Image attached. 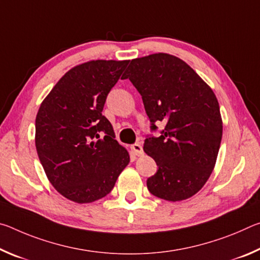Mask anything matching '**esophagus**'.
Here are the masks:
<instances>
[{"label": "esophagus", "instance_id": "1", "mask_svg": "<svg viewBox=\"0 0 260 260\" xmlns=\"http://www.w3.org/2000/svg\"><path fill=\"white\" fill-rule=\"evenodd\" d=\"M132 151H133L136 156H142L143 155V148L140 143H134L131 146Z\"/></svg>", "mask_w": 260, "mask_h": 260}]
</instances>
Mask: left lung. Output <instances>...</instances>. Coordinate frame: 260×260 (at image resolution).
<instances>
[{"label": "left lung", "mask_w": 260, "mask_h": 260, "mask_svg": "<svg viewBox=\"0 0 260 260\" xmlns=\"http://www.w3.org/2000/svg\"><path fill=\"white\" fill-rule=\"evenodd\" d=\"M122 79L142 96L151 131L165 124L158 138L144 140V152L158 166L148 190L171 202L193 196L212 173L222 138L212 89L182 59L162 52L131 60Z\"/></svg>", "instance_id": "left-lung-1"}]
</instances>
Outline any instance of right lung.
I'll use <instances>...</instances> for the list:
<instances>
[{
    "instance_id": "1",
    "label": "right lung",
    "mask_w": 260,
    "mask_h": 260,
    "mask_svg": "<svg viewBox=\"0 0 260 260\" xmlns=\"http://www.w3.org/2000/svg\"><path fill=\"white\" fill-rule=\"evenodd\" d=\"M128 60H90L64 74L35 119V146L50 183L76 203L112 190L129 155L102 111Z\"/></svg>"
}]
</instances>
